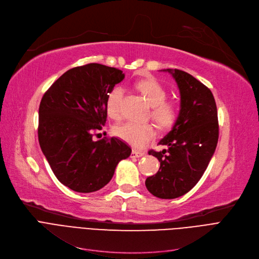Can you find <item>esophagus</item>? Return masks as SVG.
I'll use <instances>...</instances> for the list:
<instances>
[{
  "mask_svg": "<svg viewBox=\"0 0 259 259\" xmlns=\"http://www.w3.org/2000/svg\"><path fill=\"white\" fill-rule=\"evenodd\" d=\"M144 156V153H142V151H138V150H133L132 154H131V157L132 158H140V157H143Z\"/></svg>",
  "mask_w": 259,
  "mask_h": 259,
  "instance_id": "obj_1",
  "label": "esophagus"
}]
</instances>
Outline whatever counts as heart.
<instances>
[{"label":"heart","instance_id":"1","mask_svg":"<svg viewBox=\"0 0 259 259\" xmlns=\"http://www.w3.org/2000/svg\"><path fill=\"white\" fill-rule=\"evenodd\" d=\"M147 103L153 108L151 117L156 123L163 127H170L178 117L176 105L167 102V93L165 89L154 78L142 80L137 84ZM124 90L121 87L114 88L106 99V112L113 119H118L121 114V101H122ZM114 134L119 139L124 141L135 148H143L156 137V130L151 124H138L125 122L116 125Z\"/></svg>","mask_w":259,"mask_h":259}]
</instances>
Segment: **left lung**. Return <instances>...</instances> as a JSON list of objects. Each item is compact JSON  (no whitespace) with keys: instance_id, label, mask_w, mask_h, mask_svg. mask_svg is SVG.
Segmentation results:
<instances>
[{"instance_id":"left-lung-1","label":"left lung","mask_w":259,"mask_h":259,"mask_svg":"<svg viewBox=\"0 0 259 259\" xmlns=\"http://www.w3.org/2000/svg\"><path fill=\"white\" fill-rule=\"evenodd\" d=\"M175 78L180 91V112L171 131L159 142L162 151L148 154L160 168L145 181L160 199H176L191 190L204 175L219 140L218 110L211 91L192 75L178 69L162 70Z\"/></svg>"}]
</instances>
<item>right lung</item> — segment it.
<instances>
[{"instance_id": "add662e5", "label": "right lung", "mask_w": 259, "mask_h": 259, "mask_svg": "<svg viewBox=\"0 0 259 259\" xmlns=\"http://www.w3.org/2000/svg\"><path fill=\"white\" fill-rule=\"evenodd\" d=\"M124 79L121 70L89 64L68 70L49 88L38 110V142L57 180L89 193L112 180L132 149L116 137L95 141L106 121V99Z\"/></svg>"}]
</instances>
